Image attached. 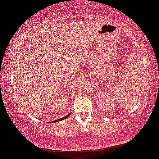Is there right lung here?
Masks as SVG:
<instances>
[{
  "label": "right lung",
  "instance_id": "add662e5",
  "mask_svg": "<svg viewBox=\"0 0 159 159\" xmlns=\"http://www.w3.org/2000/svg\"><path fill=\"white\" fill-rule=\"evenodd\" d=\"M70 114H69V115H67V116H64V118H60V119H58V120H56V121H55V122H57V121H61V120H64V119H65V118H67L68 116H70Z\"/></svg>",
  "mask_w": 159,
  "mask_h": 159
}]
</instances>
